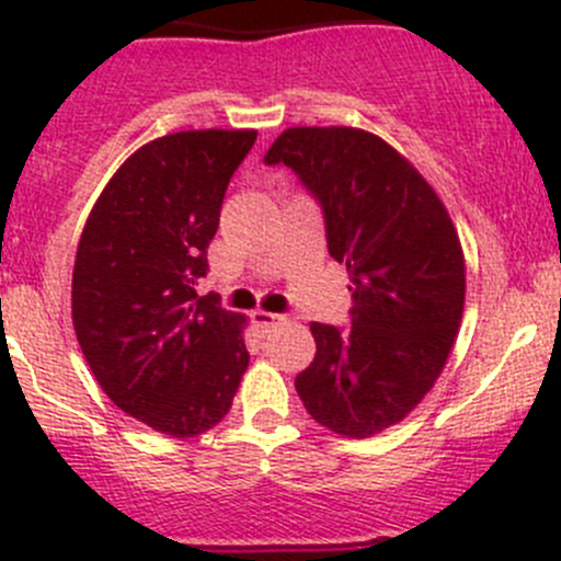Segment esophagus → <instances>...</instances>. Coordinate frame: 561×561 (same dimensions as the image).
Returning <instances> with one entry per match:
<instances>
[{
    "label": "esophagus",
    "instance_id": "esophagus-1",
    "mask_svg": "<svg viewBox=\"0 0 561 561\" xmlns=\"http://www.w3.org/2000/svg\"><path fill=\"white\" fill-rule=\"evenodd\" d=\"M285 320L282 314H274V312H263V309H257V312H252V322L254 328H260V331H271L274 325H279V322Z\"/></svg>",
    "mask_w": 561,
    "mask_h": 561
}]
</instances>
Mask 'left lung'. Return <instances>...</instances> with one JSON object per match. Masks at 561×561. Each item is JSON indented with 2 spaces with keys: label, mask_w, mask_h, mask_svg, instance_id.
<instances>
[{
  "label": "left lung",
  "mask_w": 561,
  "mask_h": 561,
  "mask_svg": "<svg viewBox=\"0 0 561 561\" xmlns=\"http://www.w3.org/2000/svg\"><path fill=\"white\" fill-rule=\"evenodd\" d=\"M265 162L296 171L320 201L328 252L353 290L347 328L312 322L317 353L296 390L320 426L371 437L443 375L467 293L461 241L432 184L366 129L290 127Z\"/></svg>",
  "instance_id": "left-lung-1"
}]
</instances>
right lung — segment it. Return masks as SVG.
<instances>
[{
  "mask_svg": "<svg viewBox=\"0 0 561 561\" xmlns=\"http://www.w3.org/2000/svg\"><path fill=\"white\" fill-rule=\"evenodd\" d=\"M254 129H186L140 146L87 219L72 268V325L107 399L168 437L228 415L249 366L247 317L195 285L230 175Z\"/></svg>",
  "mask_w": 561,
  "mask_h": 561,
  "instance_id": "add662e5",
  "label": "right lung"
}]
</instances>
